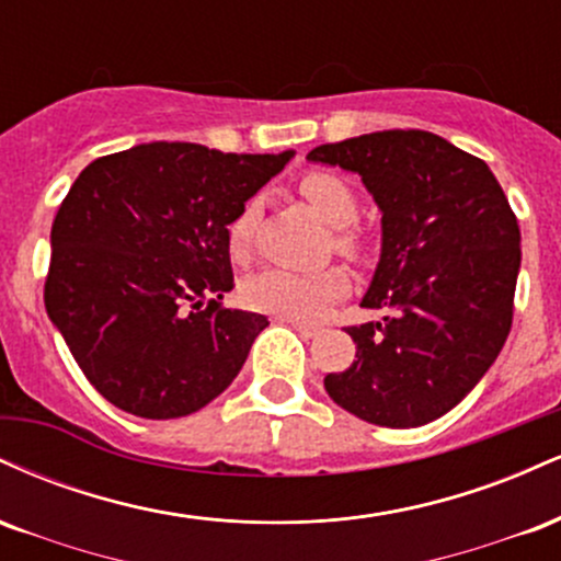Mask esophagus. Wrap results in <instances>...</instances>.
Returning <instances> with one entry per match:
<instances>
[{
  "label": "esophagus",
  "mask_w": 561,
  "mask_h": 561,
  "mask_svg": "<svg viewBox=\"0 0 561 561\" xmlns=\"http://www.w3.org/2000/svg\"><path fill=\"white\" fill-rule=\"evenodd\" d=\"M289 324H293L295 330L302 334V337H317V334L321 332L319 324H306V321H289Z\"/></svg>",
  "instance_id": "34e87169"
}]
</instances>
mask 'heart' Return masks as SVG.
Masks as SVG:
<instances>
[{
  "mask_svg": "<svg viewBox=\"0 0 561 561\" xmlns=\"http://www.w3.org/2000/svg\"><path fill=\"white\" fill-rule=\"evenodd\" d=\"M300 195L313 205V210L337 231V248L345 255H358V237L351 224L358 218V199L343 179L330 171H308L300 179ZM259 203L248 199L227 227V248L231 259H244L253 240ZM347 293V276L343 268L330 266L321 272H287V268H266L250 276L242 285L244 306L253 311L272 313L287 321H319Z\"/></svg>",
  "mask_w": 561,
  "mask_h": 561,
  "instance_id": "b5f03b06",
  "label": "heart"
}]
</instances>
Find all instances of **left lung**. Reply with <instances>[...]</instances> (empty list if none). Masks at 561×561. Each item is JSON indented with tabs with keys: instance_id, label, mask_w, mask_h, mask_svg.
<instances>
[{
	"instance_id": "8db88e82",
	"label": "left lung",
	"mask_w": 561,
	"mask_h": 561,
	"mask_svg": "<svg viewBox=\"0 0 561 561\" xmlns=\"http://www.w3.org/2000/svg\"><path fill=\"white\" fill-rule=\"evenodd\" d=\"M362 176L382 210V253L347 327L356 362L324 377L330 398L379 427H422L454 409L512 330L519 227L485 160L420 128L362 134L308 152Z\"/></svg>"
}]
</instances>
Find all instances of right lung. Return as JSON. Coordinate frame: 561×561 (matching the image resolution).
Returning a JSON list of instances; mask_svg holds the SVG:
<instances>
[{"label": "right lung", "instance_id": "add662e5", "mask_svg": "<svg viewBox=\"0 0 561 561\" xmlns=\"http://www.w3.org/2000/svg\"><path fill=\"white\" fill-rule=\"evenodd\" d=\"M289 158L150 141L79 173L53 224L44 306L102 398L176 420L240 375L268 321L221 306L227 227Z\"/></svg>", "mask_w": 561, "mask_h": 561}]
</instances>
